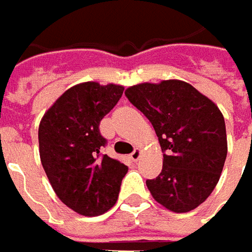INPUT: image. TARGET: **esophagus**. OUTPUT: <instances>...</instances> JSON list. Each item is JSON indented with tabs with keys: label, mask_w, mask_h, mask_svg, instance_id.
Returning <instances> with one entry per match:
<instances>
[{
	"label": "esophagus",
	"mask_w": 252,
	"mask_h": 252,
	"mask_svg": "<svg viewBox=\"0 0 252 252\" xmlns=\"http://www.w3.org/2000/svg\"><path fill=\"white\" fill-rule=\"evenodd\" d=\"M141 155H143V151H141L140 148H136L133 153L130 154V158H131L133 161H138V159L141 158Z\"/></svg>",
	"instance_id": "esophagus-1"
}]
</instances>
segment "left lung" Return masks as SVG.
I'll return each instance as SVG.
<instances>
[{
	"label": "left lung",
	"instance_id": "obj_1",
	"mask_svg": "<svg viewBox=\"0 0 252 252\" xmlns=\"http://www.w3.org/2000/svg\"><path fill=\"white\" fill-rule=\"evenodd\" d=\"M148 118L163 154L162 172L147 187L172 212H189L208 198L227 155L223 115L214 101L183 80L140 83L125 91Z\"/></svg>",
	"mask_w": 252,
	"mask_h": 252
}]
</instances>
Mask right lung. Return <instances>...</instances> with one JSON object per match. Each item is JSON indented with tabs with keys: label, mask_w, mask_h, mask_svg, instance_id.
<instances>
[{
	"label": "right lung",
	"mask_w": 252,
	"mask_h": 252,
	"mask_svg": "<svg viewBox=\"0 0 252 252\" xmlns=\"http://www.w3.org/2000/svg\"><path fill=\"white\" fill-rule=\"evenodd\" d=\"M125 87L97 82L76 84L44 114L38 151L58 198L83 217H98L118 200L127 166L102 154L106 140L99 122L122 97Z\"/></svg>",
	"instance_id": "add662e5"
}]
</instances>
